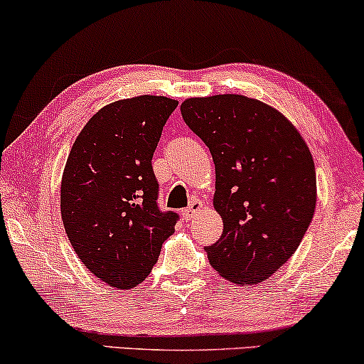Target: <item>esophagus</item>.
Masks as SVG:
<instances>
[{
  "mask_svg": "<svg viewBox=\"0 0 364 364\" xmlns=\"http://www.w3.org/2000/svg\"><path fill=\"white\" fill-rule=\"evenodd\" d=\"M202 208H203V203H202L200 200H198V198H193V200H192L191 203H188V207L186 208V210L182 212L183 220H186V222H191L192 218L196 217L197 213L202 210Z\"/></svg>",
  "mask_w": 364,
  "mask_h": 364,
  "instance_id": "1",
  "label": "esophagus"
}]
</instances>
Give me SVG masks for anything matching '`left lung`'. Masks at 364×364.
Masks as SVG:
<instances>
[{
  "label": "left lung",
  "mask_w": 364,
  "mask_h": 364,
  "mask_svg": "<svg viewBox=\"0 0 364 364\" xmlns=\"http://www.w3.org/2000/svg\"><path fill=\"white\" fill-rule=\"evenodd\" d=\"M181 112L215 164L213 208L223 232L205 248L208 262L238 285L268 280L296 252L315 213L305 139L275 107L240 94L186 99Z\"/></svg>",
  "instance_id": "1"
}]
</instances>
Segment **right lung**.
I'll return each mask as SVG.
<instances>
[{
	"mask_svg": "<svg viewBox=\"0 0 364 364\" xmlns=\"http://www.w3.org/2000/svg\"><path fill=\"white\" fill-rule=\"evenodd\" d=\"M164 96L111 102L74 141L61 178V217L84 267L109 287L134 288L156 265L177 213L157 207L152 156L177 107Z\"/></svg>",
	"mask_w": 364,
	"mask_h": 364,
	"instance_id": "add662e5",
	"label": "right lung"
}]
</instances>
